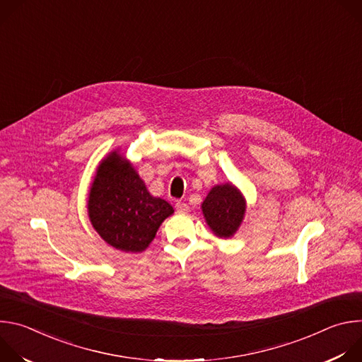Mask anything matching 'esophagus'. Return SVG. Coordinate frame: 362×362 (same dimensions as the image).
<instances>
[{"label":"esophagus","mask_w":362,"mask_h":362,"mask_svg":"<svg viewBox=\"0 0 362 362\" xmlns=\"http://www.w3.org/2000/svg\"><path fill=\"white\" fill-rule=\"evenodd\" d=\"M175 208H176V212H177V214H187V212H189V204L185 203V202H180V200L176 202Z\"/></svg>","instance_id":"34e87169"}]
</instances>
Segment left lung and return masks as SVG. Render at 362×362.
<instances>
[{
	"instance_id": "1",
	"label": "left lung",
	"mask_w": 362,
	"mask_h": 362,
	"mask_svg": "<svg viewBox=\"0 0 362 362\" xmlns=\"http://www.w3.org/2000/svg\"><path fill=\"white\" fill-rule=\"evenodd\" d=\"M245 211V197L232 183L216 185L202 203L206 223L219 238H230L236 233L243 221Z\"/></svg>"
}]
</instances>
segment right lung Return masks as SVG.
Returning <instances> with one entry per match:
<instances>
[{
	"label": "right lung",
	"mask_w": 362,
	"mask_h": 362,
	"mask_svg": "<svg viewBox=\"0 0 362 362\" xmlns=\"http://www.w3.org/2000/svg\"><path fill=\"white\" fill-rule=\"evenodd\" d=\"M87 211L103 240L132 253L143 252L162 222L175 212L170 203L148 193L133 165L119 151H112L100 162Z\"/></svg>",
	"instance_id": "right-lung-1"
}]
</instances>
